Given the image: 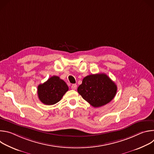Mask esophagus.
Returning a JSON list of instances; mask_svg holds the SVG:
<instances>
[{"label":"esophagus","instance_id":"obj_1","mask_svg":"<svg viewBox=\"0 0 154 154\" xmlns=\"http://www.w3.org/2000/svg\"><path fill=\"white\" fill-rule=\"evenodd\" d=\"M76 88H77V85L76 84L72 85V86H71V89L72 90H76Z\"/></svg>","mask_w":154,"mask_h":154}]
</instances>
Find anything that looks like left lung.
I'll return each instance as SVG.
<instances>
[{
    "instance_id": "obj_1",
    "label": "left lung",
    "mask_w": 154,
    "mask_h": 154,
    "mask_svg": "<svg viewBox=\"0 0 154 154\" xmlns=\"http://www.w3.org/2000/svg\"><path fill=\"white\" fill-rule=\"evenodd\" d=\"M77 91L83 99L96 108L106 105L115 97L117 86L105 74H91L83 79Z\"/></svg>"
}]
</instances>
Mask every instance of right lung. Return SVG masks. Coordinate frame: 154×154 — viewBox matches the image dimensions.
I'll return each instance as SVG.
<instances>
[{"label":"right lung","instance_id":"add662e5","mask_svg":"<svg viewBox=\"0 0 154 154\" xmlns=\"http://www.w3.org/2000/svg\"><path fill=\"white\" fill-rule=\"evenodd\" d=\"M68 86L58 76H52L38 86V96L44 104L51 105L59 102L68 91Z\"/></svg>","mask_w":154,"mask_h":154}]
</instances>
